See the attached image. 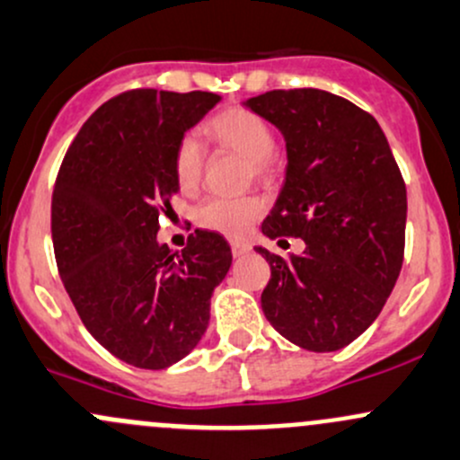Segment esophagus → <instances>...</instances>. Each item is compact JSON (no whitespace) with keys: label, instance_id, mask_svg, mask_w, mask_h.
Returning <instances> with one entry per match:
<instances>
[{"label":"esophagus","instance_id":"esophagus-1","mask_svg":"<svg viewBox=\"0 0 460 460\" xmlns=\"http://www.w3.org/2000/svg\"><path fill=\"white\" fill-rule=\"evenodd\" d=\"M251 251V244L246 243H231V253H234V258H243Z\"/></svg>","mask_w":460,"mask_h":460}]
</instances>
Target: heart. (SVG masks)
I'll return each mask as SVG.
<instances>
[{"instance_id": "1", "label": "heart", "mask_w": 460, "mask_h": 460, "mask_svg": "<svg viewBox=\"0 0 460 460\" xmlns=\"http://www.w3.org/2000/svg\"><path fill=\"white\" fill-rule=\"evenodd\" d=\"M207 137L217 147L240 154L249 163V176L258 181H273L278 173L275 158V134L262 116L246 108H226L211 116L205 125ZM205 173V149L191 134L182 137L173 152V178L185 196L200 190ZM264 214V200L255 193L246 196L207 198L196 209V225L207 231L226 235V238H244L251 225Z\"/></svg>"}]
</instances>
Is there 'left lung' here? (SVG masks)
<instances>
[{"label": "left lung", "mask_w": 460, "mask_h": 460, "mask_svg": "<svg viewBox=\"0 0 460 460\" xmlns=\"http://www.w3.org/2000/svg\"><path fill=\"white\" fill-rule=\"evenodd\" d=\"M287 138V182L262 234L302 238V255L269 262L262 311L288 341L340 350L375 322L405 249L408 196L390 145L366 110L315 88L270 90L246 101Z\"/></svg>", "instance_id": "1"}]
</instances>
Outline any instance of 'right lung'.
Wrapping results in <instances>:
<instances>
[{
    "label": "right lung",
    "instance_id": "obj_1",
    "mask_svg": "<svg viewBox=\"0 0 460 460\" xmlns=\"http://www.w3.org/2000/svg\"><path fill=\"white\" fill-rule=\"evenodd\" d=\"M217 101L200 90L123 92L85 120L57 173L50 226L61 282L90 335L137 368L190 355L231 267L217 234L196 231L181 253L156 240L178 191L176 145Z\"/></svg>",
    "mask_w": 460,
    "mask_h": 460
}]
</instances>
